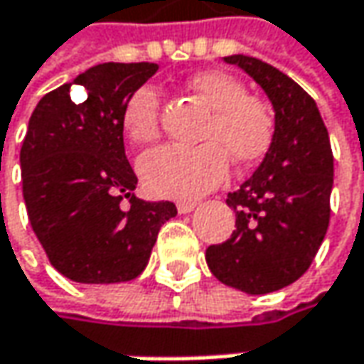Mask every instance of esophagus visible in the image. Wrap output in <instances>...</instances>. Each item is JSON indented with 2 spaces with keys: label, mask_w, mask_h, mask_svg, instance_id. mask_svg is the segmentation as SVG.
I'll return each mask as SVG.
<instances>
[{
  "label": "esophagus",
  "mask_w": 364,
  "mask_h": 364,
  "mask_svg": "<svg viewBox=\"0 0 364 364\" xmlns=\"http://www.w3.org/2000/svg\"><path fill=\"white\" fill-rule=\"evenodd\" d=\"M194 207H196V203H191V200H180V203L176 205V209H178V213H180V215H186V213H191V210H194Z\"/></svg>",
  "instance_id": "esophagus-1"
}]
</instances>
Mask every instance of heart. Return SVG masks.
I'll return each instance as SVG.
<instances>
[{
    "instance_id": "obj_1",
    "label": "heart",
    "mask_w": 364,
    "mask_h": 364,
    "mask_svg": "<svg viewBox=\"0 0 364 364\" xmlns=\"http://www.w3.org/2000/svg\"><path fill=\"white\" fill-rule=\"evenodd\" d=\"M191 90L213 108L200 141L203 145H161L139 157V176L145 188L164 198L191 200L213 191L235 166L262 159L274 139V117L262 100L247 96L245 85L225 71L192 75ZM159 92L141 85L122 110V127L131 141L147 145L159 135Z\"/></svg>"
}]
</instances>
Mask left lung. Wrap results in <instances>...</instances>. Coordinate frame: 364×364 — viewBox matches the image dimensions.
Returning <instances> with one entry per match:
<instances>
[{
  "mask_svg": "<svg viewBox=\"0 0 364 364\" xmlns=\"http://www.w3.org/2000/svg\"><path fill=\"white\" fill-rule=\"evenodd\" d=\"M258 83L274 108V139L262 164L228 205L235 231L209 245L207 264L217 281L247 295H266L309 268L330 223L334 157L328 129L314 98L277 67L231 55Z\"/></svg>",
  "mask_w": 364,
  "mask_h": 364,
  "instance_id": "left-lung-1",
  "label": "left lung"
}]
</instances>
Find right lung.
I'll return each mask as SVG.
<instances>
[{"instance_id":"1","label":"right lung","mask_w":364,"mask_h":364,"mask_svg":"<svg viewBox=\"0 0 364 364\" xmlns=\"http://www.w3.org/2000/svg\"><path fill=\"white\" fill-rule=\"evenodd\" d=\"M159 67L100 63L36 104L20 149L28 219L50 264L83 284L136 279L149 262L159 228L176 217L170 200L147 203L133 191L124 155L122 110Z\"/></svg>"}]
</instances>
